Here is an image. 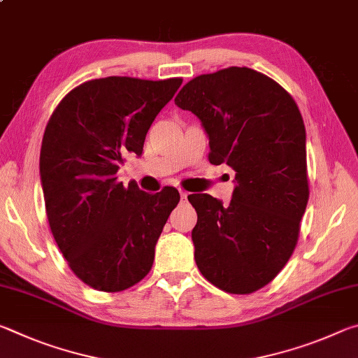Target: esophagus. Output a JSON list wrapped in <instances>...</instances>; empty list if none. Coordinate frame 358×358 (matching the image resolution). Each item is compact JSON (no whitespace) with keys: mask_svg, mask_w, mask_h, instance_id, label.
<instances>
[{"mask_svg":"<svg viewBox=\"0 0 358 358\" xmlns=\"http://www.w3.org/2000/svg\"><path fill=\"white\" fill-rule=\"evenodd\" d=\"M180 197H181V201H185V199L187 197V192H185V191H180Z\"/></svg>","mask_w":358,"mask_h":358,"instance_id":"esophagus-1","label":"esophagus"}]
</instances>
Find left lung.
<instances>
[{"label":"left lung","mask_w":358,"mask_h":358,"mask_svg":"<svg viewBox=\"0 0 358 358\" xmlns=\"http://www.w3.org/2000/svg\"><path fill=\"white\" fill-rule=\"evenodd\" d=\"M175 104L201 120L211 164L235 171L229 205L187 196L197 211L194 259L216 287L251 294L280 273L299 240L310 197L301 113L281 85L237 66L192 78Z\"/></svg>","instance_id":"8db88e82"}]
</instances>
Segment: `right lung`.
Instances as JSON below:
<instances>
[{"instance_id":"add662e5","label":"right lung","mask_w":358,"mask_h":358,"mask_svg":"<svg viewBox=\"0 0 358 358\" xmlns=\"http://www.w3.org/2000/svg\"><path fill=\"white\" fill-rule=\"evenodd\" d=\"M181 78L106 77L85 82L59 102L42 138L39 173L53 238L90 287L120 292L153 265L157 238L180 194H148L117 181L120 166L141 156L156 115Z\"/></svg>"}]
</instances>
